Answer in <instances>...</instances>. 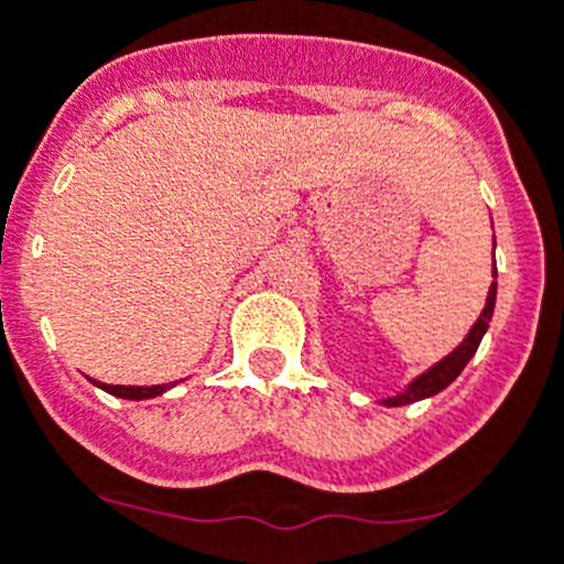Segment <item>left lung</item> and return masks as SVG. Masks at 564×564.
<instances>
[{"label":"left lung","mask_w":564,"mask_h":564,"mask_svg":"<svg viewBox=\"0 0 564 564\" xmlns=\"http://www.w3.org/2000/svg\"><path fill=\"white\" fill-rule=\"evenodd\" d=\"M492 276H498V271H495V268H492ZM495 293H498V282H492V288H489L487 307L481 310V316H478V322L473 324V329L467 333V338H464L462 344H458L456 349L447 355V358L438 360V364L431 366L425 375L416 377V380H413V383L408 386L405 391H400L397 397H389V400H383L386 405L397 408V405H408V402L425 400V397H433V394H438L442 389H447V386H451L453 380L462 375V369L469 364V358H473L475 349H478V344H481V338H484V333H487L489 322H492Z\"/></svg>","instance_id":"obj_1"}]
</instances>
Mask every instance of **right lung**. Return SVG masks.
Wrapping results in <instances>:
<instances>
[{
    "mask_svg": "<svg viewBox=\"0 0 564 564\" xmlns=\"http://www.w3.org/2000/svg\"><path fill=\"white\" fill-rule=\"evenodd\" d=\"M100 389H106L108 394L122 397V400H151V397L164 394L167 386H108V383H97Z\"/></svg>",
    "mask_w": 564,
    "mask_h": 564,
    "instance_id": "add662e5",
    "label": "right lung"
}]
</instances>
